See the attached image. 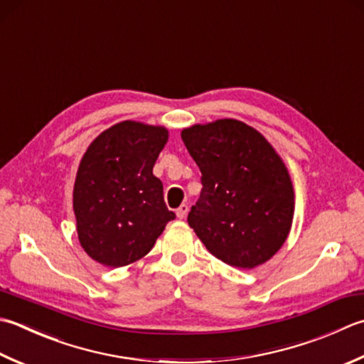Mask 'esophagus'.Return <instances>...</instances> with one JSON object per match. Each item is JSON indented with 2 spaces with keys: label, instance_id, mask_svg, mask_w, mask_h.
<instances>
[{
  "label": "esophagus",
  "instance_id": "esophagus-1",
  "mask_svg": "<svg viewBox=\"0 0 364 364\" xmlns=\"http://www.w3.org/2000/svg\"><path fill=\"white\" fill-rule=\"evenodd\" d=\"M188 211H189V206L186 203H183V205H180V208L176 210V216L180 219H184L188 215Z\"/></svg>",
  "mask_w": 364,
  "mask_h": 364
}]
</instances>
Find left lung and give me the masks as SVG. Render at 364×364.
<instances>
[{"mask_svg": "<svg viewBox=\"0 0 364 364\" xmlns=\"http://www.w3.org/2000/svg\"><path fill=\"white\" fill-rule=\"evenodd\" d=\"M181 139L202 172L188 216L205 247L227 265L251 269L279 251L291 229L295 192L273 145L243 121L184 127Z\"/></svg>", "mask_w": 364, "mask_h": 364, "instance_id": "8db88e82", "label": "left lung"}]
</instances>
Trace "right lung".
Masks as SVG:
<instances>
[{"label": "right lung", "instance_id": "1", "mask_svg": "<svg viewBox=\"0 0 364 364\" xmlns=\"http://www.w3.org/2000/svg\"><path fill=\"white\" fill-rule=\"evenodd\" d=\"M168 140L164 126L121 121L91 141L74 183V215L83 251L119 268L144 259L175 219L153 175Z\"/></svg>", "mask_w": 364, "mask_h": 364}]
</instances>
